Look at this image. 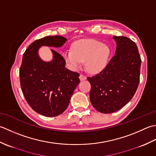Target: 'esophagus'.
I'll use <instances>...</instances> for the list:
<instances>
[{"label": "esophagus", "mask_w": 156, "mask_h": 156, "mask_svg": "<svg viewBox=\"0 0 156 156\" xmlns=\"http://www.w3.org/2000/svg\"><path fill=\"white\" fill-rule=\"evenodd\" d=\"M86 79H87V77H85V76L83 75H79V79H80V81H84Z\"/></svg>", "instance_id": "34e87169"}]
</instances>
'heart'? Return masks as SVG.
I'll use <instances>...</instances> for the list:
<instances>
[{
    "label": "heart",
    "mask_w": 156,
    "mask_h": 156,
    "mask_svg": "<svg viewBox=\"0 0 156 156\" xmlns=\"http://www.w3.org/2000/svg\"><path fill=\"white\" fill-rule=\"evenodd\" d=\"M110 49L106 44L94 40H81L74 43L72 50H67L63 56L73 69L81 67L85 62L87 71L92 74L99 73L106 67Z\"/></svg>",
    "instance_id": "b5f03b06"
}]
</instances>
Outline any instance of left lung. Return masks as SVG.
Segmentation results:
<instances>
[{"label":"left lung","mask_w":156,"mask_h":156,"mask_svg":"<svg viewBox=\"0 0 156 156\" xmlns=\"http://www.w3.org/2000/svg\"><path fill=\"white\" fill-rule=\"evenodd\" d=\"M116 42L114 55L99 74L87 77L90 98L98 112H116L131 100L138 87L141 60L136 44L124 36H113Z\"/></svg>","instance_id":"8db88e82"}]
</instances>
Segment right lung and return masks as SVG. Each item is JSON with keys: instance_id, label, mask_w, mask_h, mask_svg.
Returning a JSON list of instances; mask_svg holds the SVG:
<instances>
[{"instance_id": "obj_1", "label": "right lung", "mask_w": 156, "mask_h": 156, "mask_svg": "<svg viewBox=\"0 0 156 156\" xmlns=\"http://www.w3.org/2000/svg\"><path fill=\"white\" fill-rule=\"evenodd\" d=\"M66 38L46 36L36 40L27 47L20 69V84L27 102L35 112L48 117L62 114L68 107L79 74L65 68V60L51 50L53 58L45 62L38 55L42 46L61 47Z\"/></svg>"}]
</instances>
